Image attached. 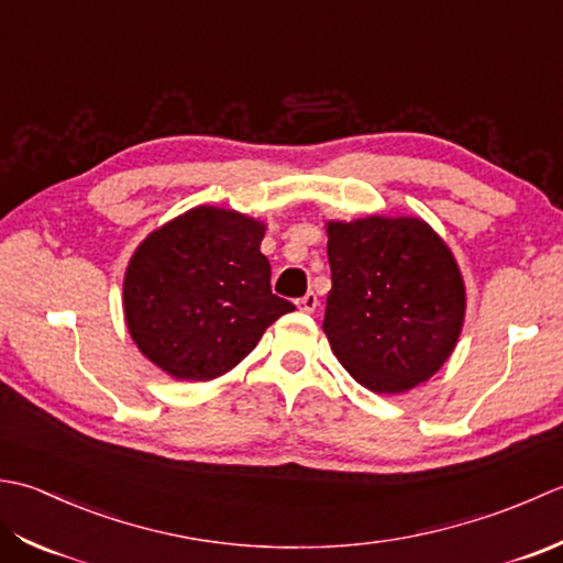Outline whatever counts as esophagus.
<instances>
[{"mask_svg": "<svg viewBox=\"0 0 563 563\" xmlns=\"http://www.w3.org/2000/svg\"><path fill=\"white\" fill-rule=\"evenodd\" d=\"M298 308H301V311H306V313H313L318 308V296L313 291H308L306 296L298 298Z\"/></svg>", "mask_w": 563, "mask_h": 563, "instance_id": "obj_1", "label": "esophagus"}]
</instances>
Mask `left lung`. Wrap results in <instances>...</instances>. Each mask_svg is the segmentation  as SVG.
Listing matches in <instances>:
<instances>
[{
    "instance_id": "obj_1",
    "label": "left lung",
    "mask_w": 563,
    "mask_h": 563,
    "mask_svg": "<svg viewBox=\"0 0 563 563\" xmlns=\"http://www.w3.org/2000/svg\"><path fill=\"white\" fill-rule=\"evenodd\" d=\"M323 330L340 364L376 394L426 382L450 357L464 284L450 247L418 218L328 223Z\"/></svg>"
}]
</instances>
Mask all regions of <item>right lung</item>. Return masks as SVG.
<instances>
[{
	"instance_id": "right-lung-1",
	"label": "right lung",
	"mask_w": 563,
	"mask_h": 563,
	"mask_svg": "<svg viewBox=\"0 0 563 563\" xmlns=\"http://www.w3.org/2000/svg\"><path fill=\"white\" fill-rule=\"evenodd\" d=\"M260 221L199 206L135 250L123 311L135 345L175 378L209 382L245 360L294 303L272 294Z\"/></svg>"
}]
</instances>
